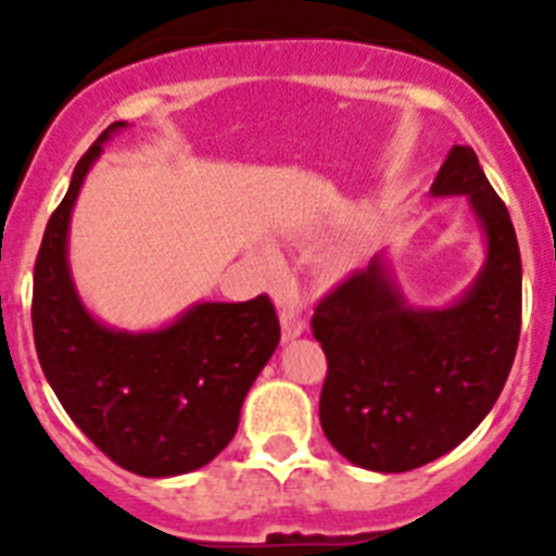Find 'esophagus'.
<instances>
[{"instance_id": "1", "label": "esophagus", "mask_w": 556, "mask_h": 556, "mask_svg": "<svg viewBox=\"0 0 556 556\" xmlns=\"http://www.w3.org/2000/svg\"><path fill=\"white\" fill-rule=\"evenodd\" d=\"M281 331L287 342H292V339H298L303 331H306V320H303L301 312H298L294 306L281 308Z\"/></svg>"}]
</instances>
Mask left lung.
Listing matches in <instances>:
<instances>
[{
  "instance_id": "1",
  "label": "left lung",
  "mask_w": 556,
  "mask_h": 556,
  "mask_svg": "<svg viewBox=\"0 0 556 556\" xmlns=\"http://www.w3.org/2000/svg\"><path fill=\"white\" fill-rule=\"evenodd\" d=\"M431 198H468L484 264L448 306H412L384 253L317 306L328 358L320 424L348 462L404 473L440 459L498 401L520 337V250L470 147H451Z\"/></svg>"
}]
</instances>
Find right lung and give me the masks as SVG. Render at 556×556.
<instances>
[{
    "label": "right lung",
    "mask_w": 556,
    "mask_h": 556,
    "mask_svg": "<svg viewBox=\"0 0 556 556\" xmlns=\"http://www.w3.org/2000/svg\"><path fill=\"white\" fill-rule=\"evenodd\" d=\"M125 127L113 122L91 144L49 217L33 275V333L43 376L77 429L130 473L166 479L203 468L233 440L281 326L267 294L200 301L147 331L88 312L68 267V225L102 147Z\"/></svg>",
    "instance_id": "right-lung-1"
}]
</instances>
